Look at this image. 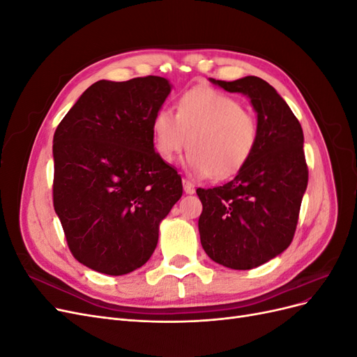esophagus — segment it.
Returning a JSON list of instances; mask_svg holds the SVG:
<instances>
[{
  "label": "esophagus",
  "mask_w": 357,
  "mask_h": 357,
  "mask_svg": "<svg viewBox=\"0 0 357 357\" xmlns=\"http://www.w3.org/2000/svg\"><path fill=\"white\" fill-rule=\"evenodd\" d=\"M183 189H185L186 193H189V195H192V193H195V185H193L192 181L183 178Z\"/></svg>",
  "instance_id": "1"
}]
</instances>
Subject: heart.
Wrapping results in <instances>:
<instances>
[{"label": "heart", "instance_id": "obj_1", "mask_svg": "<svg viewBox=\"0 0 357 357\" xmlns=\"http://www.w3.org/2000/svg\"><path fill=\"white\" fill-rule=\"evenodd\" d=\"M153 147L169 162L188 146V168L197 177L226 178L250 160L257 144L256 119L234 96L198 86L180 96L177 114L162 107L152 119Z\"/></svg>", "mask_w": 357, "mask_h": 357}]
</instances>
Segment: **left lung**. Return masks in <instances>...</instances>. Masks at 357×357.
<instances>
[{
	"label": "left lung",
	"mask_w": 357,
	"mask_h": 357,
	"mask_svg": "<svg viewBox=\"0 0 357 357\" xmlns=\"http://www.w3.org/2000/svg\"><path fill=\"white\" fill-rule=\"evenodd\" d=\"M250 100L257 144L250 160L223 186L198 189L202 248L231 269H252L283 253L294 240L308 183L304 132L286 101L265 80L210 79Z\"/></svg>",
	"instance_id": "8db88e82"
}]
</instances>
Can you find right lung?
<instances>
[{
    "instance_id": "add662e5",
    "label": "right lung",
    "mask_w": 357,
    "mask_h": 357,
    "mask_svg": "<svg viewBox=\"0 0 357 357\" xmlns=\"http://www.w3.org/2000/svg\"><path fill=\"white\" fill-rule=\"evenodd\" d=\"M169 92L158 75L100 80L53 135V207L73 256L93 271L123 275L143 266L181 197V178L152 138V119Z\"/></svg>"
}]
</instances>
